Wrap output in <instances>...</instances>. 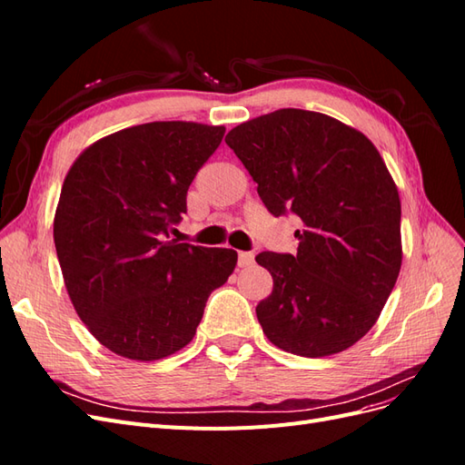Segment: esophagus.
Wrapping results in <instances>:
<instances>
[{
  "label": "esophagus",
  "mask_w": 465,
  "mask_h": 465,
  "mask_svg": "<svg viewBox=\"0 0 465 465\" xmlns=\"http://www.w3.org/2000/svg\"><path fill=\"white\" fill-rule=\"evenodd\" d=\"M254 263V254L252 252H238V267H250Z\"/></svg>",
  "instance_id": "1"
}]
</instances>
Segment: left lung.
<instances>
[{
  "label": "left lung",
  "instance_id": "left-lung-1",
  "mask_svg": "<svg viewBox=\"0 0 465 465\" xmlns=\"http://www.w3.org/2000/svg\"><path fill=\"white\" fill-rule=\"evenodd\" d=\"M224 142L273 217L297 215V254L262 252L273 291L256 306L273 345L301 357L345 351L380 316L401 267L398 188L369 137L326 114L281 108Z\"/></svg>",
  "mask_w": 465,
  "mask_h": 465
}]
</instances>
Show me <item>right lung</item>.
Here are the masks:
<instances>
[{
    "instance_id": "add662e5",
    "label": "right lung",
    "mask_w": 465,
    "mask_h": 465,
    "mask_svg": "<svg viewBox=\"0 0 465 465\" xmlns=\"http://www.w3.org/2000/svg\"><path fill=\"white\" fill-rule=\"evenodd\" d=\"M223 125L151 122L79 154L64 180L54 244L79 318L112 353L157 361L186 347L236 252L171 238Z\"/></svg>"
}]
</instances>
